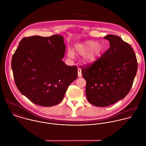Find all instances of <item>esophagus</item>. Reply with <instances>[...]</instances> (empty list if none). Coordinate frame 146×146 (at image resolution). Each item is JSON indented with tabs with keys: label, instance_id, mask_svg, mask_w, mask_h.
I'll use <instances>...</instances> for the list:
<instances>
[{
	"label": "esophagus",
	"instance_id": "obj_1",
	"mask_svg": "<svg viewBox=\"0 0 146 146\" xmlns=\"http://www.w3.org/2000/svg\"><path fill=\"white\" fill-rule=\"evenodd\" d=\"M78 76L79 77H81L82 76V73H81V69L80 68H78Z\"/></svg>",
	"mask_w": 146,
	"mask_h": 146
}]
</instances>
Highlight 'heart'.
I'll use <instances>...</instances> for the list:
<instances>
[{
    "label": "heart",
    "instance_id": "b5f03b06",
    "mask_svg": "<svg viewBox=\"0 0 146 146\" xmlns=\"http://www.w3.org/2000/svg\"><path fill=\"white\" fill-rule=\"evenodd\" d=\"M103 50L104 48L100 42L86 40L75 44L73 52L69 49L68 51V56L69 58H73L74 53L78 55H83V61L86 64H92L97 60Z\"/></svg>",
    "mask_w": 146,
    "mask_h": 146
}]
</instances>
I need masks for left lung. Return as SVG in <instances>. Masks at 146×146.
<instances>
[{"label":"left lung","mask_w":146,"mask_h":146,"mask_svg":"<svg viewBox=\"0 0 146 146\" xmlns=\"http://www.w3.org/2000/svg\"><path fill=\"white\" fill-rule=\"evenodd\" d=\"M110 48L91 65L81 66L86 81V95L92 105L106 107L123 100L129 93L138 69L131 46L120 37H104Z\"/></svg>","instance_id":"left-lung-1"}]
</instances>
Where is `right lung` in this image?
Masks as SVG:
<instances>
[{
    "instance_id": "right-lung-1",
    "label": "right lung",
    "mask_w": 146,
    "mask_h": 146,
    "mask_svg": "<svg viewBox=\"0 0 146 146\" xmlns=\"http://www.w3.org/2000/svg\"><path fill=\"white\" fill-rule=\"evenodd\" d=\"M65 46L63 36L58 35L24 37L19 42L11 61L13 78L20 92L35 104H58L77 79V66L62 60Z\"/></svg>"
}]
</instances>
